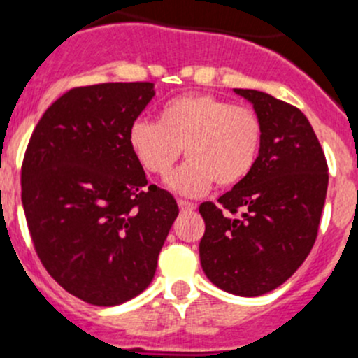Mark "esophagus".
Listing matches in <instances>:
<instances>
[{
  "instance_id": "esophagus-1",
  "label": "esophagus",
  "mask_w": 358,
  "mask_h": 358,
  "mask_svg": "<svg viewBox=\"0 0 358 358\" xmlns=\"http://www.w3.org/2000/svg\"><path fill=\"white\" fill-rule=\"evenodd\" d=\"M178 206L182 211H194L196 210V204L194 203H189V201H183V199H178Z\"/></svg>"
}]
</instances>
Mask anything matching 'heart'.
Instances as JSON below:
<instances>
[{
    "mask_svg": "<svg viewBox=\"0 0 358 358\" xmlns=\"http://www.w3.org/2000/svg\"><path fill=\"white\" fill-rule=\"evenodd\" d=\"M262 141L259 115L211 94H185L166 103L159 122L138 119L129 127V147L145 171L168 176V183L183 196H199L217 183L222 189L238 185L248 176Z\"/></svg>",
    "mask_w": 358,
    "mask_h": 358,
    "instance_id": "1",
    "label": "heart"
}]
</instances>
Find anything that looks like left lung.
<instances>
[{"label":"left lung","instance_id":"obj_1","mask_svg":"<svg viewBox=\"0 0 358 358\" xmlns=\"http://www.w3.org/2000/svg\"><path fill=\"white\" fill-rule=\"evenodd\" d=\"M262 124L259 157L243 182L199 206V257L213 285L243 297L262 296L290 278L315 245L327 196L329 168L313 127L289 103L252 89Z\"/></svg>","mask_w":358,"mask_h":358}]
</instances>
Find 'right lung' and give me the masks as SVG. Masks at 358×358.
<instances>
[{
  "mask_svg": "<svg viewBox=\"0 0 358 358\" xmlns=\"http://www.w3.org/2000/svg\"><path fill=\"white\" fill-rule=\"evenodd\" d=\"M154 94L150 82L75 87L48 106L24 154L20 197L36 255L66 292L94 306L150 285L178 217L129 147L131 124Z\"/></svg>",
  "mask_w": 358,
  "mask_h": 358,
  "instance_id": "1",
  "label": "right lung"
}]
</instances>
